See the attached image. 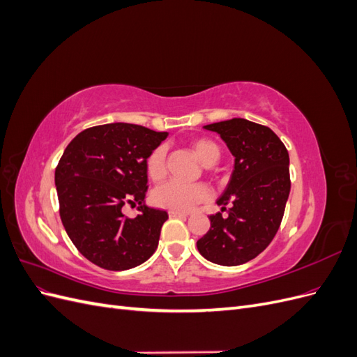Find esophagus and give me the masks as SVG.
<instances>
[{
    "label": "esophagus",
    "instance_id": "esophagus-1",
    "mask_svg": "<svg viewBox=\"0 0 357 357\" xmlns=\"http://www.w3.org/2000/svg\"><path fill=\"white\" fill-rule=\"evenodd\" d=\"M169 218H188V213H181V211H169L168 213Z\"/></svg>",
    "mask_w": 357,
    "mask_h": 357
}]
</instances>
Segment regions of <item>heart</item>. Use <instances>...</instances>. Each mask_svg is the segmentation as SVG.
I'll list each match as a JSON object with an SVG mask.
<instances>
[{
    "label": "heart",
    "mask_w": 357,
    "mask_h": 357,
    "mask_svg": "<svg viewBox=\"0 0 357 357\" xmlns=\"http://www.w3.org/2000/svg\"><path fill=\"white\" fill-rule=\"evenodd\" d=\"M195 155L204 165H213L220 156V150L214 142L207 138H199L192 143ZM165 156L164 146L156 147L146 160V172L153 181H159L165 176ZM210 198V189L202 183H181L167 181L156 188L152 193V201L160 208L171 211H189L198 204Z\"/></svg>",
    "instance_id": "b5f03b06"
}]
</instances>
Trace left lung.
Here are the masks:
<instances>
[{"instance_id":"obj_1","label":"left lung","mask_w":357,"mask_h":357,"mask_svg":"<svg viewBox=\"0 0 357 357\" xmlns=\"http://www.w3.org/2000/svg\"><path fill=\"white\" fill-rule=\"evenodd\" d=\"M220 134L235 158L232 177L218 199L228 215L211 214L197 247L207 261L236 266L262 253L282 223L290 192L289 153L271 129L245 119L204 126Z\"/></svg>"}]
</instances>
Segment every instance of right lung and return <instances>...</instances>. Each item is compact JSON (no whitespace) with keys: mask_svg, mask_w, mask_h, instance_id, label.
Returning a JSON list of instances; mask_svg holds the SVG:
<instances>
[{"mask_svg":"<svg viewBox=\"0 0 357 357\" xmlns=\"http://www.w3.org/2000/svg\"><path fill=\"white\" fill-rule=\"evenodd\" d=\"M167 132L132 123L84 129L63 150L55 169L59 215L75 248L100 268L125 271L155 253L164 210L142 205L147 192L146 160ZM139 203L137 218L121 213Z\"/></svg>","mask_w":357,"mask_h":357,"instance_id":"obj_1","label":"right lung"}]
</instances>
